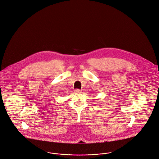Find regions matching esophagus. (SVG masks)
Returning <instances> with one entry per match:
<instances>
[{"label": "esophagus", "instance_id": "obj_1", "mask_svg": "<svg viewBox=\"0 0 159 159\" xmlns=\"http://www.w3.org/2000/svg\"><path fill=\"white\" fill-rule=\"evenodd\" d=\"M74 91H75V93H81V91L80 89H75Z\"/></svg>", "mask_w": 159, "mask_h": 159}]
</instances>
